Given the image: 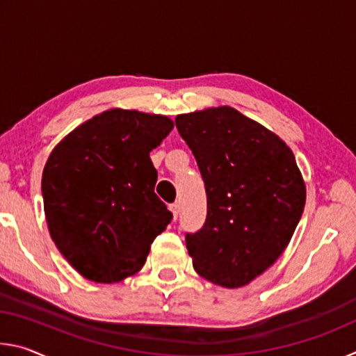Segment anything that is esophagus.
I'll list each match as a JSON object with an SVG mask.
<instances>
[{
    "label": "esophagus",
    "instance_id": "obj_1",
    "mask_svg": "<svg viewBox=\"0 0 356 356\" xmlns=\"http://www.w3.org/2000/svg\"><path fill=\"white\" fill-rule=\"evenodd\" d=\"M170 210L172 212V218L177 220V215H179V204H177V202L170 204Z\"/></svg>",
    "mask_w": 356,
    "mask_h": 356
}]
</instances>
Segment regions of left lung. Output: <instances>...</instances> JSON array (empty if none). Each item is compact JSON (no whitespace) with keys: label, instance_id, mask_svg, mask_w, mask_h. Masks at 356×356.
Listing matches in <instances>:
<instances>
[{"label":"left lung","instance_id":"1","mask_svg":"<svg viewBox=\"0 0 356 356\" xmlns=\"http://www.w3.org/2000/svg\"><path fill=\"white\" fill-rule=\"evenodd\" d=\"M176 127L206 186L207 216L185 243L193 267L222 287H242L276 262L306 202L292 150L231 106L179 114Z\"/></svg>","mask_w":356,"mask_h":356}]
</instances>
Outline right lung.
<instances>
[{"instance_id": "right-lung-1", "label": "right lung", "mask_w": 356, "mask_h": 356, "mask_svg": "<svg viewBox=\"0 0 356 356\" xmlns=\"http://www.w3.org/2000/svg\"><path fill=\"white\" fill-rule=\"evenodd\" d=\"M172 127L166 116L114 108L70 131L48 156L42 174L48 231L86 280L110 284L140 272L172 220L154 193L149 156Z\"/></svg>"}]
</instances>
